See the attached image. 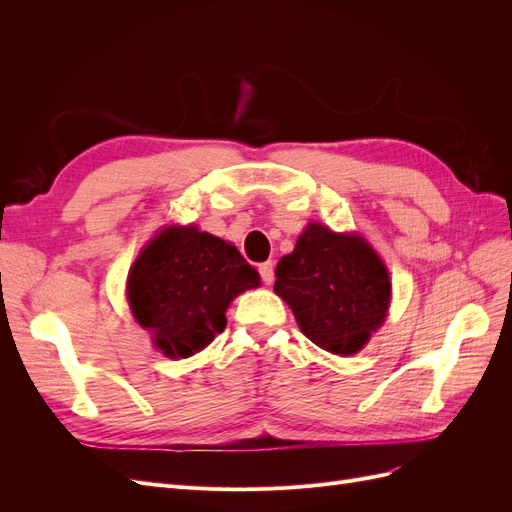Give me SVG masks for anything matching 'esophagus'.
<instances>
[{
    "label": "esophagus",
    "mask_w": 512,
    "mask_h": 512,
    "mask_svg": "<svg viewBox=\"0 0 512 512\" xmlns=\"http://www.w3.org/2000/svg\"><path fill=\"white\" fill-rule=\"evenodd\" d=\"M258 271H260L262 282H265V284H273V280H275V267H273L271 260L262 262V265L258 267Z\"/></svg>",
    "instance_id": "obj_1"
}]
</instances>
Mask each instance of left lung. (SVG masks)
<instances>
[{
    "instance_id": "obj_1",
    "label": "left lung",
    "mask_w": 512,
    "mask_h": 512,
    "mask_svg": "<svg viewBox=\"0 0 512 512\" xmlns=\"http://www.w3.org/2000/svg\"><path fill=\"white\" fill-rule=\"evenodd\" d=\"M275 277L273 290L290 305L303 335L339 356L359 352L389 312V271L356 232L307 224L294 252L277 262Z\"/></svg>"
}]
</instances>
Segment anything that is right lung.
<instances>
[{
	"label": "right lung",
	"instance_id": "right-lung-1",
	"mask_svg": "<svg viewBox=\"0 0 512 512\" xmlns=\"http://www.w3.org/2000/svg\"><path fill=\"white\" fill-rule=\"evenodd\" d=\"M258 284V271L232 243L196 226H166L134 260L126 294L156 348L188 359L226 329L230 301Z\"/></svg>",
	"mask_w": 512,
	"mask_h": 512
}]
</instances>
